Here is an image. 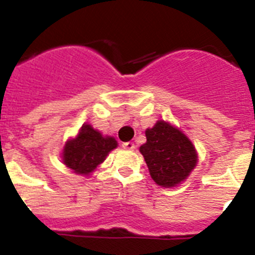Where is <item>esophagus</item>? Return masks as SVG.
Here are the masks:
<instances>
[{
  "mask_svg": "<svg viewBox=\"0 0 255 255\" xmlns=\"http://www.w3.org/2000/svg\"><path fill=\"white\" fill-rule=\"evenodd\" d=\"M123 148L128 149V150H134L135 144L131 143V141H126V143H123Z\"/></svg>",
  "mask_w": 255,
  "mask_h": 255,
  "instance_id": "1",
  "label": "esophagus"
}]
</instances>
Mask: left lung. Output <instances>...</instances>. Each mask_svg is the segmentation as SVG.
I'll return each instance as SVG.
<instances>
[{
	"label": "left lung",
	"mask_w": 255,
	"mask_h": 255,
	"mask_svg": "<svg viewBox=\"0 0 255 255\" xmlns=\"http://www.w3.org/2000/svg\"><path fill=\"white\" fill-rule=\"evenodd\" d=\"M140 146L151 178L162 187H174L188 177L197 163L195 146L188 137L165 121H158L145 131Z\"/></svg>",
	"instance_id": "left-lung-1"
}]
</instances>
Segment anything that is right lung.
<instances>
[{
  "label": "right lung",
  "mask_w": 255,
  "mask_h": 255,
  "mask_svg": "<svg viewBox=\"0 0 255 255\" xmlns=\"http://www.w3.org/2000/svg\"><path fill=\"white\" fill-rule=\"evenodd\" d=\"M118 146L114 137H104L91 125H83L78 136L69 140L63 151V162L77 174H88Z\"/></svg>",
  "instance_id": "obj_1"
}]
</instances>
